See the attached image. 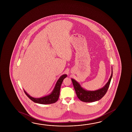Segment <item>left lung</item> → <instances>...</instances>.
Wrapping results in <instances>:
<instances>
[{
  "instance_id": "obj_1",
  "label": "left lung",
  "mask_w": 132,
  "mask_h": 132,
  "mask_svg": "<svg viewBox=\"0 0 132 132\" xmlns=\"http://www.w3.org/2000/svg\"><path fill=\"white\" fill-rule=\"evenodd\" d=\"M113 71L112 68V72L108 82L106 85L102 88L96 91H87L83 88L80 86V84L77 82L76 80L71 79L73 83V87L76 91V94L78 98L81 101L90 103L93 102L97 101L101 99L106 94L108 88L110 84L111 78L112 77Z\"/></svg>"
}]
</instances>
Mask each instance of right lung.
I'll use <instances>...</instances> for the list:
<instances>
[{
  "instance_id": "add662e5",
  "label": "right lung",
  "mask_w": 132,
  "mask_h": 132,
  "mask_svg": "<svg viewBox=\"0 0 132 132\" xmlns=\"http://www.w3.org/2000/svg\"><path fill=\"white\" fill-rule=\"evenodd\" d=\"M67 75H63L59 78L57 81L56 84L53 90L49 95L46 96L44 97L40 98H35L30 96L27 93L26 91L24 90V92L26 95L32 101L36 103L40 104H51L56 103L58 100L60 95V90L61 86L63 81V80L64 78L67 77Z\"/></svg>"
}]
</instances>
